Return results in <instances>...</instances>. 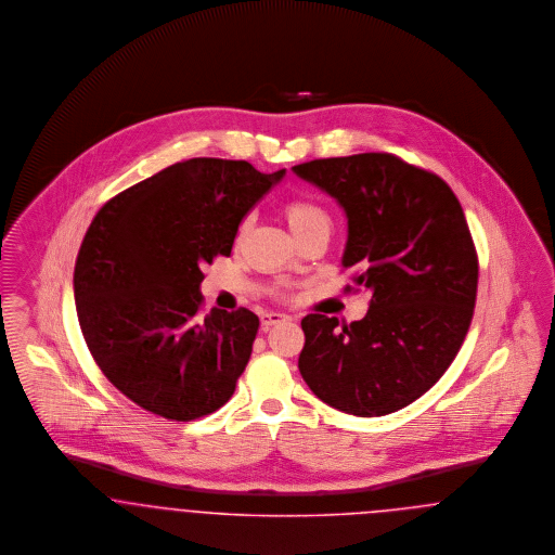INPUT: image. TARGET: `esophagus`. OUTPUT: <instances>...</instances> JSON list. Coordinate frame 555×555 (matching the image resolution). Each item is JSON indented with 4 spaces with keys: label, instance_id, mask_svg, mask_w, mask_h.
Here are the masks:
<instances>
[{
    "label": "esophagus",
    "instance_id": "obj_1",
    "mask_svg": "<svg viewBox=\"0 0 555 555\" xmlns=\"http://www.w3.org/2000/svg\"><path fill=\"white\" fill-rule=\"evenodd\" d=\"M286 319H288V314L278 313V311H267V313L261 314V325H263V330H269L271 325L282 323V321H286Z\"/></svg>",
    "mask_w": 555,
    "mask_h": 555
}]
</instances>
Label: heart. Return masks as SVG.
Wrapping results in <instances>:
<instances>
[{
	"mask_svg": "<svg viewBox=\"0 0 555 555\" xmlns=\"http://www.w3.org/2000/svg\"><path fill=\"white\" fill-rule=\"evenodd\" d=\"M284 216L288 219L289 230L294 236L305 232L317 221H327V214L319 205H314L311 201H305V198L288 201L284 207Z\"/></svg>",
	"mask_w": 555,
	"mask_h": 555,
	"instance_id": "1",
	"label": "heart"
}]
</instances>
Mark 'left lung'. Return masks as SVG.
I'll return each instance as SVG.
<instances>
[{"mask_svg":"<svg viewBox=\"0 0 555 555\" xmlns=\"http://www.w3.org/2000/svg\"><path fill=\"white\" fill-rule=\"evenodd\" d=\"M292 171L334 196L348 219L341 266L371 294L350 325L307 314L298 369L314 396L354 416H384L446 373L468 332L479 261L456 194L389 153L314 159Z\"/></svg>","mask_w":555,"mask_h":555,"instance_id":"1","label":"left lung"}]
</instances>
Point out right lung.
Returning a JSON list of instances; mask_svg holds the SVG:
<instances>
[{
  "mask_svg": "<svg viewBox=\"0 0 555 555\" xmlns=\"http://www.w3.org/2000/svg\"><path fill=\"white\" fill-rule=\"evenodd\" d=\"M286 176L196 157L107 201L74 266V302L103 375L141 409L193 421L221 409L250 359L259 317H201V267L230 257L244 216Z\"/></svg>",
  "mask_w": 555,
  "mask_h": 555,
  "instance_id": "right-lung-1",
  "label": "right lung"
}]
</instances>
